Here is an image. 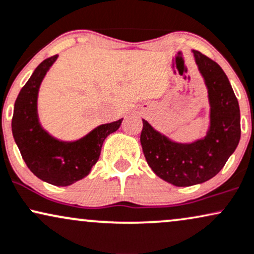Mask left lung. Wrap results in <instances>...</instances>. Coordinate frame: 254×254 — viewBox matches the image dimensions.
<instances>
[{
	"label": "left lung",
	"instance_id": "left-lung-1",
	"mask_svg": "<svg viewBox=\"0 0 254 254\" xmlns=\"http://www.w3.org/2000/svg\"><path fill=\"white\" fill-rule=\"evenodd\" d=\"M208 92L209 124L205 135L190 142L169 138L142 119L140 135L146 162L163 181L190 187L209 181L225 166L240 141V109L231 83L217 63L192 50Z\"/></svg>",
	"mask_w": 254,
	"mask_h": 254
}]
</instances>
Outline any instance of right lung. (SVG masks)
<instances>
[{
  "label": "right lung",
  "mask_w": 254,
  "mask_h": 254,
  "mask_svg": "<svg viewBox=\"0 0 254 254\" xmlns=\"http://www.w3.org/2000/svg\"><path fill=\"white\" fill-rule=\"evenodd\" d=\"M58 56L45 59L21 89L14 104L11 132L26 165L41 181L67 187L83 180L100 158L103 141L116 132L124 119L95 127L76 140H61L47 132L38 113L41 83Z\"/></svg>",
  "instance_id": "obj_1"
}]
</instances>
